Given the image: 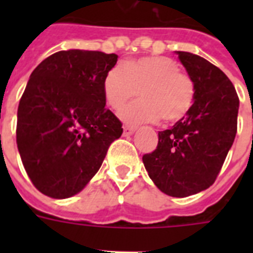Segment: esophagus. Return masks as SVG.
Instances as JSON below:
<instances>
[{"label": "esophagus", "instance_id": "1", "mask_svg": "<svg viewBox=\"0 0 253 253\" xmlns=\"http://www.w3.org/2000/svg\"><path fill=\"white\" fill-rule=\"evenodd\" d=\"M135 132V127L132 126H125L123 127V134L125 135H131Z\"/></svg>", "mask_w": 253, "mask_h": 253}]
</instances>
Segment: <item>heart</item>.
Listing matches in <instances>:
<instances>
[{
	"instance_id": "obj_1",
	"label": "heart",
	"mask_w": 253,
	"mask_h": 253,
	"mask_svg": "<svg viewBox=\"0 0 253 253\" xmlns=\"http://www.w3.org/2000/svg\"><path fill=\"white\" fill-rule=\"evenodd\" d=\"M106 103L121 111L135 95L140 99L121 113L130 125L154 123L162 118L166 123L180 121L188 114L196 99L192 77L180 72L176 61L166 56H146L127 60L121 68H111L103 79Z\"/></svg>"
}]
</instances>
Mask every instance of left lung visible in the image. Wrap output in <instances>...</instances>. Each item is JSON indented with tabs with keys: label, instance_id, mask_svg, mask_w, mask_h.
<instances>
[{
	"label": "left lung",
	"instance_id": "obj_1",
	"mask_svg": "<svg viewBox=\"0 0 253 253\" xmlns=\"http://www.w3.org/2000/svg\"><path fill=\"white\" fill-rule=\"evenodd\" d=\"M196 85L192 109L169 130L159 131L156 150L143 155L150 178L163 193L188 197L210 188L238 130L239 97L232 83L204 57L177 51Z\"/></svg>",
	"mask_w": 253,
	"mask_h": 253
}]
</instances>
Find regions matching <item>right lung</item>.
<instances>
[{
    "label": "right lung",
    "mask_w": 253,
    "mask_h": 253,
    "mask_svg": "<svg viewBox=\"0 0 253 253\" xmlns=\"http://www.w3.org/2000/svg\"><path fill=\"white\" fill-rule=\"evenodd\" d=\"M117 60L101 51H59L31 73L18 106L17 146L27 176L45 196L81 192L122 135L102 89Z\"/></svg>",
    "instance_id": "1"
}]
</instances>
